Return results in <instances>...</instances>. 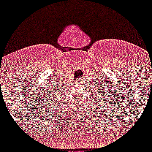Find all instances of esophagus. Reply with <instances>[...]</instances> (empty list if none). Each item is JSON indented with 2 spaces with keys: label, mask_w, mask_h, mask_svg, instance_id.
Listing matches in <instances>:
<instances>
[{
  "label": "esophagus",
  "mask_w": 152,
  "mask_h": 152,
  "mask_svg": "<svg viewBox=\"0 0 152 152\" xmlns=\"http://www.w3.org/2000/svg\"><path fill=\"white\" fill-rule=\"evenodd\" d=\"M77 81H80V80H77Z\"/></svg>",
  "instance_id": "34e87169"
}]
</instances>
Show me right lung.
Here are the masks:
<instances>
[{
	"instance_id": "right-lung-1",
	"label": "right lung",
	"mask_w": 152,
	"mask_h": 152,
	"mask_svg": "<svg viewBox=\"0 0 152 152\" xmlns=\"http://www.w3.org/2000/svg\"><path fill=\"white\" fill-rule=\"evenodd\" d=\"M54 89H55V88H54ZM52 91H53V90H51L50 93H51V92H52ZM49 96H50V94H49Z\"/></svg>"
}]
</instances>
